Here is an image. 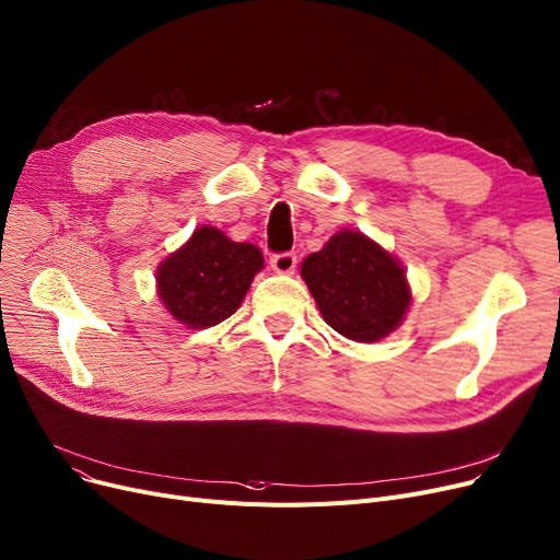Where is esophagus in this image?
Returning <instances> with one entry per match:
<instances>
[{"label":"esophagus","instance_id":"34e87169","mask_svg":"<svg viewBox=\"0 0 560 560\" xmlns=\"http://www.w3.org/2000/svg\"><path fill=\"white\" fill-rule=\"evenodd\" d=\"M270 265H272V270L279 272V275H292V272H295V268H298V256L292 254V252L275 254L270 258Z\"/></svg>","mask_w":560,"mask_h":560}]
</instances>
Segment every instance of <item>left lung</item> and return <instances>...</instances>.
Here are the masks:
<instances>
[{
  "label": "left lung",
  "mask_w": 560,
  "mask_h": 560,
  "mask_svg": "<svg viewBox=\"0 0 560 560\" xmlns=\"http://www.w3.org/2000/svg\"><path fill=\"white\" fill-rule=\"evenodd\" d=\"M302 279L327 325L357 342L393 334L413 300L399 260L361 231H338L306 256Z\"/></svg>",
  "instance_id": "1"
}]
</instances>
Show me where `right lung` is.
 Instances as JSON below:
<instances>
[{"label": "right lung", "instance_id": "1", "mask_svg": "<svg viewBox=\"0 0 560 560\" xmlns=\"http://www.w3.org/2000/svg\"><path fill=\"white\" fill-rule=\"evenodd\" d=\"M260 270L256 245L233 243L215 226H199L159 265L156 288L174 319L188 329H209L238 311Z\"/></svg>", "mask_w": 560, "mask_h": 560}]
</instances>
